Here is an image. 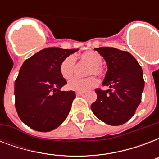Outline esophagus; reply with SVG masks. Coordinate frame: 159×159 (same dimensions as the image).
Segmentation results:
<instances>
[{"instance_id": "obj_1", "label": "esophagus", "mask_w": 159, "mask_h": 159, "mask_svg": "<svg viewBox=\"0 0 159 159\" xmlns=\"http://www.w3.org/2000/svg\"><path fill=\"white\" fill-rule=\"evenodd\" d=\"M84 92H76V95L77 96H80V97H82V96H84Z\"/></svg>"}]
</instances>
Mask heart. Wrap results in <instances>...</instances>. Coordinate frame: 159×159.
<instances>
[{
    "label": "heart",
    "mask_w": 159,
    "mask_h": 159,
    "mask_svg": "<svg viewBox=\"0 0 159 159\" xmlns=\"http://www.w3.org/2000/svg\"><path fill=\"white\" fill-rule=\"evenodd\" d=\"M81 59L83 62L89 63L87 73L102 76L103 74L102 63L103 57L96 51H87L81 55ZM75 68V57L72 55L67 56L62 59L59 65L60 74L64 79H69L72 77ZM97 80L94 77H88L86 78L74 77L68 82L67 87L70 90L76 92H86L95 86H97Z\"/></svg>",
    "instance_id": "1"
}]
</instances>
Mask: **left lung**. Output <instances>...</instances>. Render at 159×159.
Listing matches in <instances>:
<instances>
[{
    "label": "left lung",
    "mask_w": 159,
    "mask_h": 159,
    "mask_svg": "<svg viewBox=\"0 0 159 159\" xmlns=\"http://www.w3.org/2000/svg\"><path fill=\"white\" fill-rule=\"evenodd\" d=\"M104 57L107 72L102 82L109 89H96L91 106L97 118L110 125H120L134 115L144 87L142 67L129 53L111 47L95 48Z\"/></svg>",
    "instance_id": "left-lung-1"
}]
</instances>
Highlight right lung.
<instances>
[{
    "instance_id": "obj_1",
    "label": "right lung",
    "mask_w": 159,
    "mask_h": 159,
    "mask_svg": "<svg viewBox=\"0 0 159 159\" xmlns=\"http://www.w3.org/2000/svg\"><path fill=\"white\" fill-rule=\"evenodd\" d=\"M79 49L47 48L25 60L15 82L16 109L22 122L32 129L48 132L69 114L73 91H60L66 80L59 72L63 58Z\"/></svg>"
}]
</instances>
